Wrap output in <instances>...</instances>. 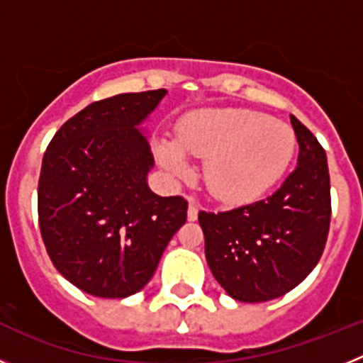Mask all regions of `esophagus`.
Masks as SVG:
<instances>
[{
  "label": "esophagus",
  "mask_w": 363,
  "mask_h": 363,
  "mask_svg": "<svg viewBox=\"0 0 363 363\" xmlns=\"http://www.w3.org/2000/svg\"><path fill=\"white\" fill-rule=\"evenodd\" d=\"M187 216L189 220L194 221L198 218V203L194 198H189V211H187Z\"/></svg>",
  "instance_id": "34e87169"
}]
</instances>
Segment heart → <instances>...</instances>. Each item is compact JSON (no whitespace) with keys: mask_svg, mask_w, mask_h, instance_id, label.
Listing matches in <instances>:
<instances>
[{"mask_svg":"<svg viewBox=\"0 0 363 363\" xmlns=\"http://www.w3.org/2000/svg\"><path fill=\"white\" fill-rule=\"evenodd\" d=\"M296 150L289 125L249 108H209L185 118L176 145L160 142L156 156L172 174L185 176L184 154L207 160L205 185L227 203L256 200L287 171Z\"/></svg>","mask_w":363,"mask_h":363,"instance_id":"obj_1","label":"heart"}]
</instances>
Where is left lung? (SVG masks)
Wrapping results in <instances>:
<instances>
[{
  "label": "left lung",
  "instance_id": "obj_1",
  "mask_svg": "<svg viewBox=\"0 0 363 363\" xmlns=\"http://www.w3.org/2000/svg\"><path fill=\"white\" fill-rule=\"evenodd\" d=\"M298 167L274 194L223 213L200 211L205 258L218 284L240 301L284 296L306 280L325 249L331 179L325 150L291 116Z\"/></svg>",
  "mask_w": 363,
  "mask_h": 363
}]
</instances>
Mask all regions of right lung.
Returning <instances> with one entry per match:
<instances>
[{
	"label": "right lung",
	"instance_id": "right-lung-1",
	"mask_svg": "<svg viewBox=\"0 0 363 363\" xmlns=\"http://www.w3.org/2000/svg\"><path fill=\"white\" fill-rule=\"evenodd\" d=\"M165 89L94 101L67 120L45 150L38 218L54 267L78 289L125 298L152 278L187 220V200L147 185L154 165L136 129Z\"/></svg>",
	"mask_w": 363,
	"mask_h": 363
}]
</instances>
